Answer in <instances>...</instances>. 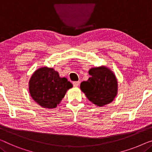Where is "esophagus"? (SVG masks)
<instances>
[{
    "label": "esophagus",
    "mask_w": 152,
    "mask_h": 152,
    "mask_svg": "<svg viewBox=\"0 0 152 152\" xmlns=\"http://www.w3.org/2000/svg\"><path fill=\"white\" fill-rule=\"evenodd\" d=\"M79 84H80V82H79V81H74V82H73V85L74 87H78Z\"/></svg>",
    "instance_id": "esophagus-1"
}]
</instances>
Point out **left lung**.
I'll use <instances>...</instances> for the list:
<instances>
[{
    "mask_svg": "<svg viewBox=\"0 0 152 152\" xmlns=\"http://www.w3.org/2000/svg\"><path fill=\"white\" fill-rule=\"evenodd\" d=\"M90 78L80 84V89L87 98L98 106L111 102L117 94V81L115 74L106 67H93Z\"/></svg>",
    "mask_w": 152,
    "mask_h": 152,
    "instance_id": "obj_1",
    "label": "left lung"
}]
</instances>
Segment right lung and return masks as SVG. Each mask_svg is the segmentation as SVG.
<instances>
[{
    "label": "right lung",
    "mask_w": 152,
    "mask_h": 152,
    "mask_svg": "<svg viewBox=\"0 0 152 152\" xmlns=\"http://www.w3.org/2000/svg\"><path fill=\"white\" fill-rule=\"evenodd\" d=\"M72 87L66 78H60L57 72L46 67L36 70L29 81L31 97L43 108H55Z\"/></svg>",
    "instance_id": "add662e5"
}]
</instances>
